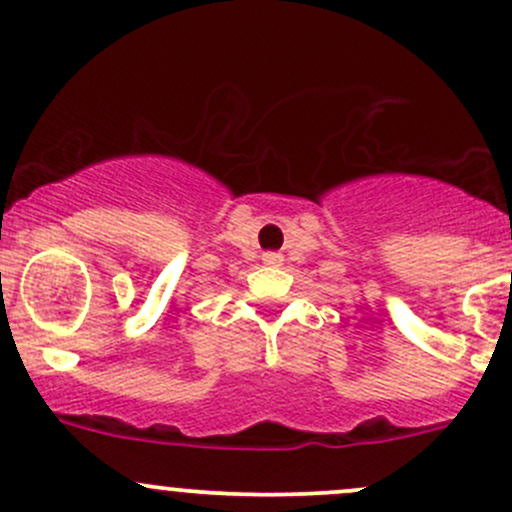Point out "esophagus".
I'll return each instance as SVG.
<instances>
[{"label":"esophagus","mask_w":512,"mask_h":512,"mask_svg":"<svg viewBox=\"0 0 512 512\" xmlns=\"http://www.w3.org/2000/svg\"><path fill=\"white\" fill-rule=\"evenodd\" d=\"M262 262L270 267H279L284 262V257L279 255V252H265V255H262Z\"/></svg>","instance_id":"34e87169"}]
</instances>
